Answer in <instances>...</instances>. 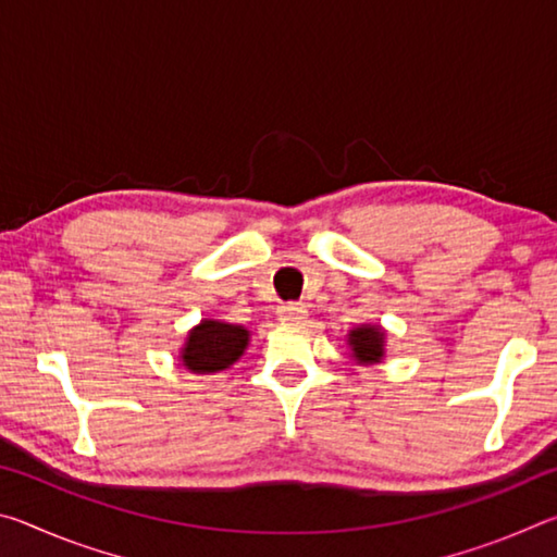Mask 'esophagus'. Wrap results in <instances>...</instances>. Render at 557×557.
I'll return each mask as SVG.
<instances>
[{
	"mask_svg": "<svg viewBox=\"0 0 557 557\" xmlns=\"http://www.w3.org/2000/svg\"><path fill=\"white\" fill-rule=\"evenodd\" d=\"M277 317L282 319V322L299 324V322H305L307 309H305V305H301V301H287V305H282L277 309Z\"/></svg>",
	"mask_w": 557,
	"mask_h": 557,
	"instance_id": "34e87169",
	"label": "esophagus"
}]
</instances>
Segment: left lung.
I'll return each mask as SVG.
<instances>
[{
  "label": "left lung",
  "instance_id": "8db88e82",
  "mask_svg": "<svg viewBox=\"0 0 557 557\" xmlns=\"http://www.w3.org/2000/svg\"><path fill=\"white\" fill-rule=\"evenodd\" d=\"M348 346L358 363H381L385 354V332L375 324H361L348 332Z\"/></svg>",
  "mask_w": 557,
  "mask_h": 557
}]
</instances>
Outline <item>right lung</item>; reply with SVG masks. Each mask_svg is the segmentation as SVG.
<instances>
[{"label": "right lung", "mask_w": 557, "mask_h": 557, "mask_svg": "<svg viewBox=\"0 0 557 557\" xmlns=\"http://www.w3.org/2000/svg\"><path fill=\"white\" fill-rule=\"evenodd\" d=\"M250 332L240 324H225L219 319H203L186 336L182 363L191 373H219L231 369L248 348Z\"/></svg>", "instance_id": "add662e5"}]
</instances>
